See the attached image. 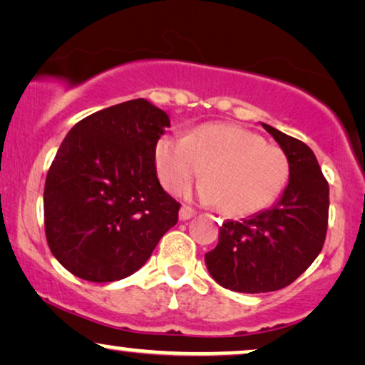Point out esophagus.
I'll return each instance as SVG.
<instances>
[{
  "label": "esophagus",
  "mask_w": 365,
  "mask_h": 365,
  "mask_svg": "<svg viewBox=\"0 0 365 365\" xmlns=\"http://www.w3.org/2000/svg\"><path fill=\"white\" fill-rule=\"evenodd\" d=\"M193 215H195V212H193L188 205H182V209H180V212H178L180 220H188V219H192Z\"/></svg>",
  "instance_id": "obj_1"
}]
</instances>
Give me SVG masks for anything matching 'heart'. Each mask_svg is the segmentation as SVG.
I'll use <instances>...</instances> for the list:
<instances>
[{"instance_id": "heart-1", "label": "heart", "mask_w": 365, "mask_h": 365, "mask_svg": "<svg viewBox=\"0 0 365 365\" xmlns=\"http://www.w3.org/2000/svg\"><path fill=\"white\" fill-rule=\"evenodd\" d=\"M155 165L160 182L173 193L202 172L200 197L232 217L273 204L289 175L283 151L246 128L225 123L202 124L185 138H160Z\"/></svg>"}]
</instances>
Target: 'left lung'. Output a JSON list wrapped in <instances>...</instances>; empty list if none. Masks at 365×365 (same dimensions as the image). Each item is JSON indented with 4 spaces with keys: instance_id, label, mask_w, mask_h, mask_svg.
Instances as JSON below:
<instances>
[{
    "instance_id": "left-lung-1",
    "label": "left lung",
    "mask_w": 365,
    "mask_h": 365,
    "mask_svg": "<svg viewBox=\"0 0 365 365\" xmlns=\"http://www.w3.org/2000/svg\"><path fill=\"white\" fill-rule=\"evenodd\" d=\"M289 163L283 195L269 209L225 220L219 244L205 255L212 278L239 293H267L292 284L317 259L329 222V183L305 143L262 123Z\"/></svg>"
}]
</instances>
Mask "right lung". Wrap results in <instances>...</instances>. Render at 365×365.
<instances>
[{
    "label": "right lung",
    "mask_w": 365,
    "mask_h": 365,
    "mask_svg": "<svg viewBox=\"0 0 365 365\" xmlns=\"http://www.w3.org/2000/svg\"><path fill=\"white\" fill-rule=\"evenodd\" d=\"M170 126L146 99L110 106L67 133L45 180V234L77 278L110 283L136 273L178 220L156 177L155 148Z\"/></svg>",
    "instance_id": "obj_1"
}]
</instances>
